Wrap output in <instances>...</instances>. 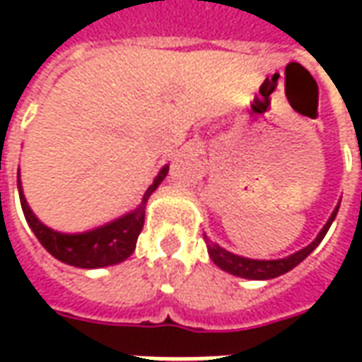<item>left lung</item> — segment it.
Masks as SVG:
<instances>
[{
    "label": "left lung",
    "mask_w": 362,
    "mask_h": 362,
    "mask_svg": "<svg viewBox=\"0 0 362 362\" xmlns=\"http://www.w3.org/2000/svg\"><path fill=\"white\" fill-rule=\"evenodd\" d=\"M337 209H339V205L335 207V211L332 213V217L326 223V227L320 230V235L316 236V240L312 244H308L306 248L303 250H298L293 256H288V258L283 259H250V258H243V256H235V254H230V252L223 250L221 246L217 244H213L207 240V236H205V243H207V250H209V256L211 259L221 267V269H225V272L233 273V275H238V277H246V279H273V277H279L283 273L291 272L293 267H296L300 262H303L308 254H310L320 243H322V238L326 236L327 228L329 225L334 223L335 215H337Z\"/></svg>",
    "instance_id": "1"
}]
</instances>
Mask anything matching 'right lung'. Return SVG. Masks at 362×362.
<instances>
[{
    "label": "right lung",
    "instance_id": "add662e5",
    "mask_svg": "<svg viewBox=\"0 0 362 362\" xmlns=\"http://www.w3.org/2000/svg\"><path fill=\"white\" fill-rule=\"evenodd\" d=\"M166 173H168V166H165L158 173L155 182L145 192L141 205L137 209L119 219L112 221L104 227H98L89 233H81V235H62V233H56L42 225L27 205L19 180L21 205H23V213H25L27 223L33 228L36 238L54 258H58L59 262L69 264V266L87 267V269L112 266V264H119L129 258V254L135 250V243H137V236L141 233L143 221H145V204L151 194L157 189L158 184L165 180Z\"/></svg>",
    "mask_w": 362,
    "mask_h": 362
}]
</instances>
